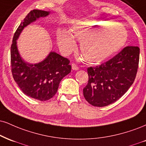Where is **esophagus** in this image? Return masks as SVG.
Here are the masks:
<instances>
[{"label":"esophagus","mask_w":146,"mask_h":146,"mask_svg":"<svg viewBox=\"0 0 146 146\" xmlns=\"http://www.w3.org/2000/svg\"><path fill=\"white\" fill-rule=\"evenodd\" d=\"M72 66V68H73V70H75V71H78L79 70V66L77 65L76 64H75V63H73V64H71Z\"/></svg>","instance_id":"esophagus-1"}]
</instances>
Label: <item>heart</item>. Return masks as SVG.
Masks as SVG:
<instances>
[{
  "label": "heart",
  "mask_w": 146,
  "mask_h": 146,
  "mask_svg": "<svg viewBox=\"0 0 146 146\" xmlns=\"http://www.w3.org/2000/svg\"><path fill=\"white\" fill-rule=\"evenodd\" d=\"M107 22L103 20H80L75 22L71 29V34L64 31L57 33L58 43L64 54L75 49L74 37L80 40L82 55L91 62H99L113 55L125 44L127 35L121 31L106 32Z\"/></svg>",
  "instance_id": "obj_1"
}]
</instances>
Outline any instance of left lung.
<instances>
[{
	"label": "left lung",
	"instance_id": "obj_1",
	"mask_svg": "<svg viewBox=\"0 0 146 146\" xmlns=\"http://www.w3.org/2000/svg\"><path fill=\"white\" fill-rule=\"evenodd\" d=\"M139 51L137 46H126L109 60L88 68L86 100L93 106L105 107L122 97L136 78Z\"/></svg>",
	"mask_w": 146,
	"mask_h": 146
}]
</instances>
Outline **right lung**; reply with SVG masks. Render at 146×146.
<instances>
[{
	"label": "right lung",
	"mask_w": 146,
	"mask_h": 146,
	"mask_svg": "<svg viewBox=\"0 0 146 146\" xmlns=\"http://www.w3.org/2000/svg\"><path fill=\"white\" fill-rule=\"evenodd\" d=\"M49 13L38 9L30 11L14 33L11 46V66L14 80L26 95L41 101L52 99L57 92L60 81L71 71L70 60L51 52L42 62L29 64L20 57L16 40L24 27Z\"/></svg>",
	"instance_id": "1"
}]
</instances>
